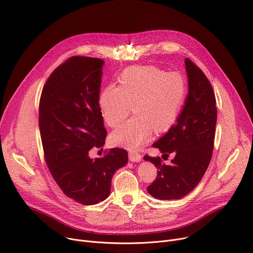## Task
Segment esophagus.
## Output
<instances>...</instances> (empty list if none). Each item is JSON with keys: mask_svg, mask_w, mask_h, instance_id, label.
<instances>
[{"mask_svg": "<svg viewBox=\"0 0 253 253\" xmlns=\"http://www.w3.org/2000/svg\"><path fill=\"white\" fill-rule=\"evenodd\" d=\"M128 158L130 162H140L142 160V155L137 151H130L128 153Z\"/></svg>", "mask_w": 253, "mask_h": 253, "instance_id": "obj_1", "label": "esophagus"}]
</instances>
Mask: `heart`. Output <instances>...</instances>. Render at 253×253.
<instances>
[{
    "label": "heart",
    "mask_w": 253,
    "mask_h": 253,
    "mask_svg": "<svg viewBox=\"0 0 253 253\" xmlns=\"http://www.w3.org/2000/svg\"><path fill=\"white\" fill-rule=\"evenodd\" d=\"M186 96V81L179 73L156 67H130L99 95L102 118L110 127L119 126L132 108L133 116L110 134L113 146L134 150L145 144L153 129L162 132L178 119Z\"/></svg>",
    "instance_id": "heart-1"
}]
</instances>
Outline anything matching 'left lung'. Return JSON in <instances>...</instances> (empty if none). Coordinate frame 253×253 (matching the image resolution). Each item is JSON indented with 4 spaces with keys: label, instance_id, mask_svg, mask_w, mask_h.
Instances as JSON below:
<instances>
[{
    "label": "left lung",
    "instance_id": "8db88e82",
    "mask_svg": "<svg viewBox=\"0 0 253 253\" xmlns=\"http://www.w3.org/2000/svg\"><path fill=\"white\" fill-rule=\"evenodd\" d=\"M188 92L176 124L153 144L163 155H174L171 165L161 159L144 157L158 169L148 192L158 200H178L202 180L211 159L215 140L217 107L211 85L203 71L185 59Z\"/></svg>",
    "mask_w": 253,
    "mask_h": 253
}]
</instances>
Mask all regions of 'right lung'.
<instances>
[{
	"mask_svg": "<svg viewBox=\"0 0 253 253\" xmlns=\"http://www.w3.org/2000/svg\"><path fill=\"white\" fill-rule=\"evenodd\" d=\"M104 62L73 56L49 76L40 102V130L44 157L55 182L70 199L96 205L108 198L115 171L128 160L113 148L103 158L89 151L101 148L106 129L98 99Z\"/></svg>",
	"mask_w": 253,
	"mask_h": 253,
	"instance_id": "1",
	"label": "right lung"
}]
</instances>
